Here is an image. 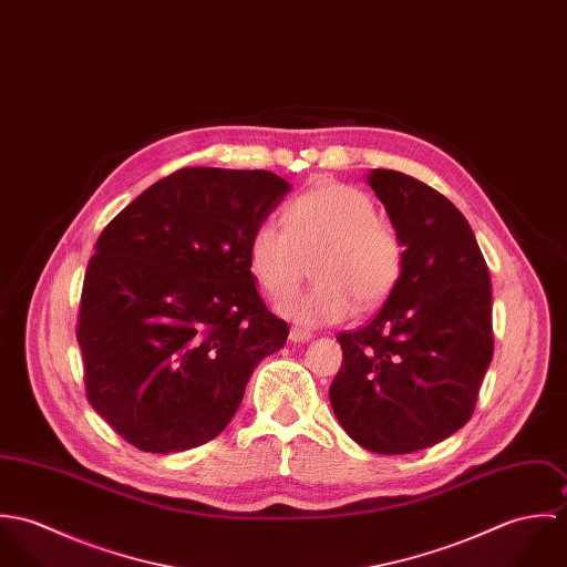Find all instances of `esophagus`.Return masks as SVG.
Wrapping results in <instances>:
<instances>
[{
  "label": "esophagus",
  "mask_w": 567,
  "mask_h": 567,
  "mask_svg": "<svg viewBox=\"0 0 567 567\" xmlns=\"http://www.w3.org/2000/svg\"><path fill=\"white\" fill-rule=\"evenodd\" d=\"M312 338H315V333H310V331H306L301 327H292L290 329V340L292 342H310Z\"/></svg>",
  "instance_id": "34e87169"
}]
</instances>
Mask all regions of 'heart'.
Here are the masks:
<instances>
[{"mask_svg":"<svg viewBox=\"0 0 567 567\" xmlns=\"http://www.w3.org/2000/svg\"><path fill=\"white\" fill-rule=\"evenodd\" d=\"M281 223L266 220L252 231L246 261L257 286L281 297L299 281L301 257L317 250L312 275L319 281L277 303V312L295 323H340L358 303L378 308L402 279L404 243L358 187L321 183L292 198Z\"/></svg>","mask_w":567,"mask_h":567,"instance_id":"1","label":"heart"}]
</instances>
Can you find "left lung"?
Listing matches in <instances>:
<instances>
[{
  "instance_id": "1",
  "label": "left lung",
  "mask_w": 567,
  "mask_h": 567,
  "mask_svg": "<svg viewBox=\"0 0 567 567\" xmlns=\"http://www.w3.org/2000/svg\"><path fill=\"white\" fill-rule=\"evenodd\" d=\"M404 243V272L371 323L340 333L329 402L375 454H410L461 430L493 358L491 277L465 216L430 185L371 169Z\"/></svg>"
}]
</instances>
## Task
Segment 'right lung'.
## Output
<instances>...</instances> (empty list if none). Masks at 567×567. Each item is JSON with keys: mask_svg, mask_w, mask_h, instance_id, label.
Instances as JSON below:
<instances>
[{"mask_svg": "<svg viewBox=\"0 0 567 567\" xmlns=\"http://www.w3.org/2000/svg\"><path fill=\"white\" fill-rule=\"evenodd\" d=\"M290 189L268 169L183 167L102 231L76 336L86 398L131 445L174 454L216 439L286 344L246 250Z\"/></svg>", "mask_w": 567, "mask_h": 567, "instance_id": "1", "label": "right lung"}]
</instances>
